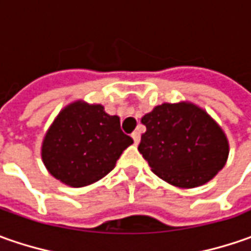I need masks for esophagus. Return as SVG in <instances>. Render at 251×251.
<instances>
[{"mask_svg":"<svg viewBox=\"0 0 251 251\" xmlns=\"http://www.w3.org/2000/svg\"><path fill=\"white\" fill-rule=\"evenodd\" d=\"M131 137H132V140H134V144H135V145H138V142H140L141 140L140 132H138V131H134V132L131 134Z\"/></svg>","mask_w":251,"mask_h":251,"instance_id":"esophagus-1","label":"esophagus"}]
</instances>
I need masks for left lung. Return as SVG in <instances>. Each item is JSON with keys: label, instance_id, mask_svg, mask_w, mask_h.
<instances>
[{"label": "left lung", "instance_id": "8db88e82", "mask_svg": "<svg viewBox=\"0 0 251 251\" xmlns=\"http://www.w3.org/2000/svg\"><path fill=\"white\" fill-rule=\"evenodd\" d=\"M141 123L138 151L152 172L173 186L193 188L205 184L225 166L227 140L215 121L191 103H163Z\"/></svg>", "mask_w": 251, "mask_h": 251}]
</instances>
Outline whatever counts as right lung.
Segmentation results:
<instances>
[{"mask_svg":"<svg viewBox=\"0 0 251 251\" xmlns=\"http://www.w3.org/2000/svg\"><path fill=\"white\" fill-rule=\"evenodd\" d=\"M134 141L120 128V119L100 104L75 101L47 131L42 158L51 176L71 187H83L111 172Z\"/></svg>","mask_w":251,"mask_h":251,"instance_id":"obj_1","label":"right lung"}]
</instances>
